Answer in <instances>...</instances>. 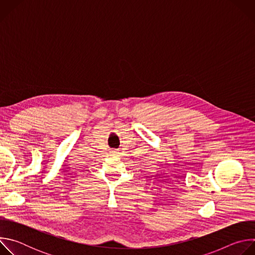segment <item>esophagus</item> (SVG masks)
Returning <instances> with one entry per match:
<instances>
[{
	"instance_id": "esophagus-1",
	"label": "esophagus",
	"mask_w": 255,
	"mask_h": 255,
	"mask_svg": "<svg viewBox=\"0 0 255 255\" xmlns=\"http://www.w3.org/2000/svg\"><path fill=\"white\" fill-rule=\"evenodd\" d=\"M117 152H118L117 149H112V150H111V153H113V154H116Z\"/></svg>"
}]
</instances>
